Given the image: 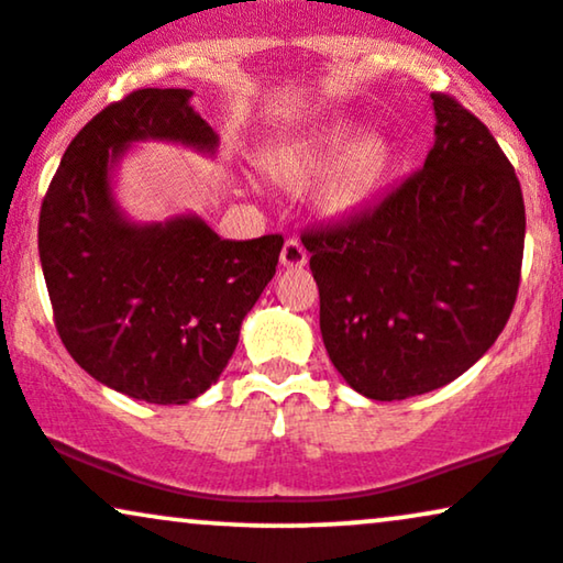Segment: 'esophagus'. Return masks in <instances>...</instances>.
<instances>
[{"mask_svg": "<svg viewBox=\"0 0 563 563\" xmlns=\"http://www.w3.org/2000/svg\"><path fill=\"white\" fill-rule=\"evenodd\" d=\"M279 261H282L284 268H302V266H306L308 253H306V247H302V242L295 240V236H292V240L284 242Z\"/></svg>", "mask_w": 563, "mask_h": 563, "instance_id": "obj_1", "label": "esophagus"}]
</instances>
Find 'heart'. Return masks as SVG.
<instances>
[{
    "mask_svg": "<svg viewBox=\"0 0 563 563\" xmlns=\"http://www.w3.org/2000/svg\"><path fill=\"white\" fill-rule=\"evenodd\" d=\"M261 170L284 189H302L321 177L316 205L329 216L355 210L374 195L387 170V147L376 136H358L350 121L323 123L261 155Z\"/></svg>",
    "mask_w": 563,
    "mask_h": 563,
    "instance_id": "b5f03b06",
    "label": "heart"
}]
</instances>
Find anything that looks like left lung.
Returning a JSON list of instances; mask_svg holds the SVG:
<instances>
[{
	"label": "left lung",
	"mask_w": 563,
	"mask_h": 563,
	"mask_svg": "<svg viewBox=\"0 0 563 563\" xmlns=\"http://www.w3.org/2000/svg\"><path fill=\"white\" fill-rule=\"evenodd\" d=\"M424 168L366 213L306 231L329 358L355 393L406 400L472 368L519 292L525 200L487 125L432 95Z\"/></svg>",
	"instance_id": "obj_1"
}]
</instances>
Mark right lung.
I'll use <instances>...</instances> for the list:
<instances>
[{
    "label": "right lung",
    "instance_id": "obj_1",
    "mask_svg": "<svg viewBox=\"0 0 563 563\" xmlns=\"http://www.w3.org/2000/svg\"><path fill=\"white\" fill-rule=\"evenodd\" d=\"M189 89H139L97 112L65 150L38 216V257L55 327L104 387L184 406L218 382L244 316L274 279L284 240H221L200 216L136 223L112 168L136 142L216 155L218 134Z\"/></svg>",
    "mask_w": 563,
    "mask_h": 563
}]
</instances>
